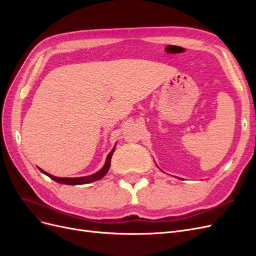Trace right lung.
<instances>
[{"label": "right lung", "instance_id": "right-lung-1", "mask_svg": "<svg viewBox=\"0 0 256 256\" xmlns=\"http://www.w3.org/2000/svg\"><path fill=\"white\" fill-rule=\"evenodd\" d=\"M115 146H116V144H115ZM115 146L113 147L112 150L109 152V154H108V156H106V160L104 166L102 168H100L98 172L92 174V175H88V176H83V177H56V176H53V175L47 173L46 171H44V170H42L40 168H40V171L42 173L49 176L51 180H53L54 182H56L58 184H90V182L102 180V178L108 173V171H109L110 166H111V158H112V154L114 152Z\"/></svg>", "mask_w": 256, "mask_h": 256}]
</instances>
